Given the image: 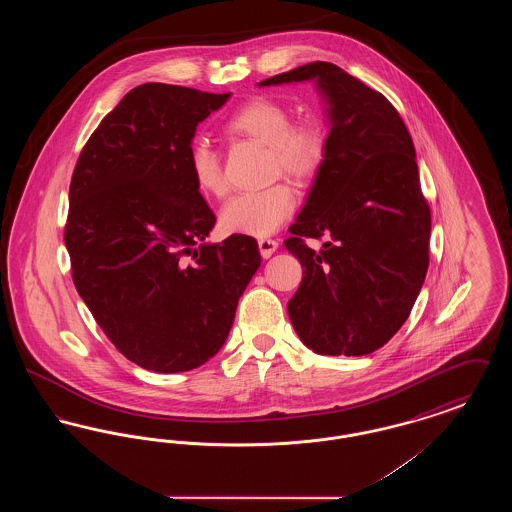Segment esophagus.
<instances>
[{
	"label": "esophagus",
	"mask_w": 512,
	"mask_h": 512,
	"mask_svg": "<svg viewBox=\"0 0 512 512\" xmlns=\"http://www.w3.org/2000/svg\"><path fill=\"white\" fill-rule=\"evenodd\" d=\"M276 249H278V242L276 240H270V238H261L259 240V251H261V255L265 259H268Z\"/></svg>",
	"instance_id": "1"
}]
</instances>
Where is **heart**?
Wrapping results in <instances>:
<instances>
[{"label": "heart", "instance_id": "1", "mask_svg": "<svg viewBox=\"0 0 512 512\" xmlns=\"http://www.w3.org/2000/svg\"><path fill=\"white\" fill-rule=\"evenodd\" d=\"M226 132L268 146L272 169L309 180L322 161L324 138L313 122H293L290 111L270 98H253L238 107L226 121ZM188 167L195 188L203 195H222L226 182L219 155L213 146L197 138L190 146ZM295 194L288 184H274L257 192L230 197L220 209V226L230 234L268 236L292 215Z\"/></svg>", "mask_w": 512, "mask_h": 512}]
</instances>
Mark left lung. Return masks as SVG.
I'll use <instances>...</instances> for the list:
<instances>
[{
    "label": "left lung",
    "mask_w": 512,
    "mask_h": 512,
    "mask_svg": "<svg viewBox=\"0 0 512 512\" xmlns=\"http://www.w3.org/2000/svg\"><path fill=\"white\" fill-rule=\"evenodd\" d=\"M315 82L328 138L286 249L303 280L288 303L293 328L318 355L380 349L411 315L428 270L430 207L411 134L380 92L315 61L259 86ZM328 235L317 254L303 237Z\"/></svg>",
    "instance_id": "obj_1"
}]
</instances>
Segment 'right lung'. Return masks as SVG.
Instances as JSON below:
<instances>
[{
    "mask_svg": "<svg viewBox=\"0 0 512 512\" xmlns=\"http://www.w3.org/2000/svg\"><path fill=\"white\" fill-rule=\"evenodd\" d=\"M228 94L147 82L130 90L82 149L65 245L76 292L122 355L174 374L213 359L261 267L244 234L205 242L215 215L195 188V128Z\"/></svg>",
    "mask_w": 512,
    "mask_h": 512,
    "instance_id": "right-lung-1",
    "label": "right lung"
}]
</instances>
